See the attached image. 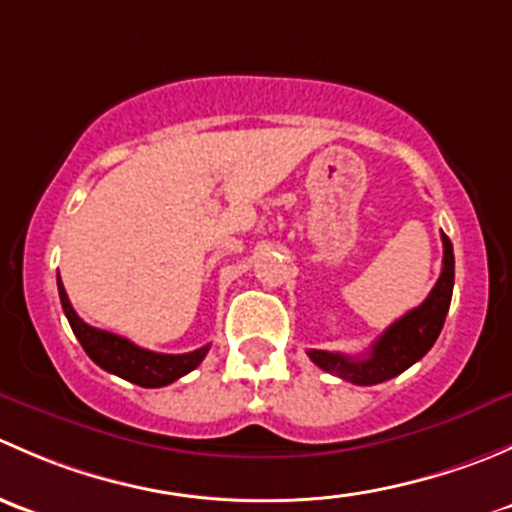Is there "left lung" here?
Instances as JSON below:
<instances>
[{"instance_id":"8db88e82","label":"left lung","mask_w":512,"mask_h":512,"mask_svg":"<svg viewBox=\"0 0 512 512\" xmlns=\"http://www.w3.org/2000/svg\"><path fill=\"white\" fill-rule=\"evenodd\" d=\"M443 240V267L441 277L433 285L431 294L418 304L416 309L406 312L404 317L396 319L374 344H371L369 354L364 356H347L337 352H322V349H309V359L319 366V369L329 371V374L339 376L344 381H352L359 386L381 384L401 371L416 364L421 356H426L428 349L436 344L438 334H441L443 322H446L448 307H451L453 294V272H456V262H453V245L446 235L441 232Z\"/></svg>"}]
</instances>
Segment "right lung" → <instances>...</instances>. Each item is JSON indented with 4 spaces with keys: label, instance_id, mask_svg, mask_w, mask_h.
<instances>
[{
    "label": "right lung",
    "instance_id": "right-lung-1",
    "mask_svg": "<svg viewBox=\"0 0 512 512\" xmlns=\"http://www.w3.org/2000/svg\"><path fill=\"white\" fill-rule=\"evenodd\" d=\"M56 285H59V299L61 307H64L66 319H69L71 329H74L76 339L81 342L84 352L89 354L101 369L111 371V374L121 376V379L131 381V384L146 386V389L168 386L173 384V381H178L180 376L188 374V371H193L195 366L205 359V354H208L210 344L188 354H158L151 352V349H143L138 347V344L128 342L126 337H118V334L91 327V324H86L84 319L74 312L61 277H56Z\"/></svg>",
    "mask_w": 512,
    "mask_h": 512
}]
</instances>
